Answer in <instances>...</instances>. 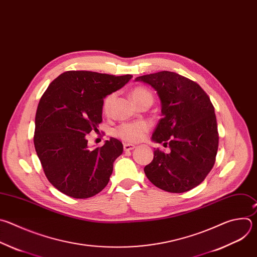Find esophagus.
<instances>
[{
    "mask_svg": "<svg viewBox=\"0 0 257 257\" xmlns=\"http://www.w3.org/2000/svg\"><path fill=\"white\" fill-rule=\"evenodd\" d=\"M136 148V146L135 145H133V144H123V149H124V151H131V150H134Z\"/></svg>",
    "mask_w": 257,
    "mask_h": 257,
    "instance_id": "1",
    "label": "esophagus"
}]
</instances>
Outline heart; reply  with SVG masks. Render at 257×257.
I'll list each match as a JSON object with an SVG mask.
<instances>
[{"mask_svg":"<svg viewBox=\"0 0 257 257\" xmlns=\"http://www.w3.org/2000/svg\"><path fill=\"white\" fill-rule=\"evenodd\" d=\"M114 96L115 94L111 93L104 98L103 103H102V110H103V112L107 113L109 111ZM132 96L137 103H139V102H141L145 98H152L151 93L143 87H136L132 92ZM150 128L151 123L146 120L123 122L114 130V135L125 142L136 143L142 141L145 138L146 134L150 131Z\"/></svg>","mask_w":257,"mask_h":257,"instance_id":"1","label":"heart"}]
</instances>
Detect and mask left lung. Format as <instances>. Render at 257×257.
I'll use <instances>...</instances> for the list:
<instances>
[{"instance_id": "left-lung-1", "label": "left lung", "mask_w": 257, "mask_h": 257, "mask_svg": "<svg viewBox=\"0 0 257 257\" xmlns=\"http://www.w3.org/2000/svg\"><path fill=\"white\" fill-rule=\"evenodd\" d=\"M150 85L161 101L162 118L152 141L169 146L170 153L154 150L145 168L148 179L168 192L180 193L201 183L212 170L219 146L215 109L198 84L162 71L135 79Z\"/></svg>"}]
</instances>
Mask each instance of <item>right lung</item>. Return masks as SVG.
<instances>
[{
    "mask_svg": "<svg viewBox=\"0 0 257 257\" xmlns=\"http://www.w3.org/2000/svg\"><path fill=\"white\" fill-rule=\"evenodd\" d=\"M132 78L68 71L51 82L40 98L34 147L45 176L61 192L88 198L107 185L123 146L111 138L101 148L89 149L86 135L96 132L102 121L103 99Z\"/></svg>",
    "mask_w": 257,
    "mask_h": 257,
    "instance_id": "add662e5",
    "label": "right lung"
}]
</instances>
